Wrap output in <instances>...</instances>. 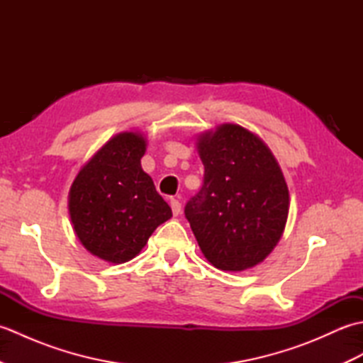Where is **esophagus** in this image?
I'll list each match as a JSON object with an SVG mask.
<instances>
[{
    "label": "esophagus",
    "mask_w": 363,
    "mask_h": 363,
    "mask_svg": "<svg viewBox=\"0 0 363 363\" xmlns=\"http://www.w3.org/2000/svg\"><path fill=\"white\" fill-rule=\"evenodd\" d=\"M169 206H172V211H173L174 217H177V215L181 213V203H179V199L172 198V201H169Z\"/></svg>",
    "instance_id": "1"
}]
</instances>
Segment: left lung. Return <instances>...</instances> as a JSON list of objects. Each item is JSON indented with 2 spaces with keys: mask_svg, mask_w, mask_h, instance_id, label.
<instances>
[{
  "mask_svg": "<svg viewBox=\"0 0 363 363\" xmlns=\"http://www.w3.org/2000/svg\"><path fill=\"white\" fill-rule=\"evenodd\" d=\"M204 186L186 217L204 257L223 272L264 262L287 225L290 195L282 169L262 138L223 123L196 138Z\"/></svg>",
  "mask_w": 363,
  "mask_h": 363,
  "instance_id": "left-lung-1",
  "label": "left lung"
}]
</instances>
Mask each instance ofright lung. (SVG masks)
Masks as SVG:
<instances>
[{"label": "right lung", "mask_w": 363, "mask_h": 363, "mask_svg": "<svg viewBox=\"0 0 363 363\" xmlns=\"http://www.w3.org/2000/svg\"><path fill=\"white\" fill-rule=\"evenodd\" d=\"M146 137L125 130L107 140L76 174L68 191V213L76 237L91 256L125 264L151 234L172 218L140 159Z\"/></svg>", "instance_id": "obj_1"}]
</instances>
